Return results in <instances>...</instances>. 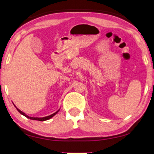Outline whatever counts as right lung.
<instances>
[{"mask_svg":"<svg viewBox=\"0 0 154 154\" xmlns=\"http://www.w3.org/2000/svg\"><path fill=\"white\" fill-rule=\"evenodd\" d=\"M16 109H17V111H18L20 113L22 114V115H24V116L27 117V118H29V119H33V120H38V121H45V120H47V119H51V117L54 116L56 114H57V113L58 112H59V110H58L57 112H56L55 113L52 114V115H49V116H47V117H29L28 115H27L25 113H24L23 112H22L21 110H20V109H19L18 108H17V107H16Z\"/></svg>","mask_w":154,"mask_h":154,"instance_id":"obj_1","label":"right lung"}]
</instances>
